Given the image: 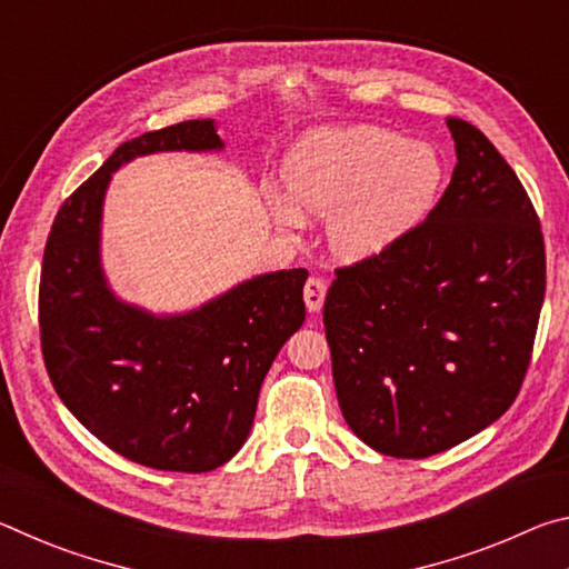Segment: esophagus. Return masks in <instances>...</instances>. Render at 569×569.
<instances>
[{
    "label": "esophagus",
    "mask_w": 569,
    "mask_h": 569,
    "mask_svg": "<svg viewBox=\"0 0 569 569\" xmlns=\"http://www.w3.org/2000/svg\"><path fill=\"white\" fill-rule=\"evenodd\" d=\"M326 288H329V283H326V278L321 276H311L303 286V301H306V308L311 313L321 311L323 306V298H326Z\"/></svg>",
    "instance_id": "34e87169"
}]
</instances>
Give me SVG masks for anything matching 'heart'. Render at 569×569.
<instances>
[{
    "instance_id": "heart-1",
    "label": "heart",
    "mask_w": 569,
    "mask_h": 569,
    "mask_svg": "<svg viewBox=\"0 0 569 569\" xmlns=\"http://www.w3.org/2000/svg\"><path fill=\"white\" fill-rule=\"evenodd\" d=\"M445 160L399 132L356 128L308 138L286 166V186L306 213L331 218V243L343 256H373L397 243L437 206ZM273 213L301 228L303 213L273 198Z\"/></svg>"
}]
</instances>
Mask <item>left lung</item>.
I'll use <instances>...</instances> for the list:
<instances>
[{
    "mask_svg": "<svg viewBox=\"0 0 569 569\" xmlns=\"http://www.w3.org/2000/svg\"><path fill=\"white\" fill-rule=\"evenodd\" d=\"M447 124L457 166L445 196L397 243L336 268L323 303L343 419L397 459L457 447L512 407L545 301L525 186L485 132Z\"/></svg>",
    "mask_w": 569,
    "mask_h": 569,
    "instance_id": "1",
    "label": "left lung"
}]
</instances>
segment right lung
Masks as SVG:
<instances>
[{
  "mask_svg": "<svg viewBox=\"0 0 569 569\" xmlns=\"http://www.w3.org/2000/svg\"><path fill=\"white\" fill-rule=\"evenodd\" d=\"M216 148L213 120L122 142L57 210L42 258L40 343L54 391L104 447L160 471L200 475L243 447L266 373L306 319V268L258 276L172 319L104 286L98 243L112 170L158 150Z\"/></svg>",
  "mask_w": 569,
  "mask_h": 569,
  "instance_id": "1",
  "label": "right lung"
}]
</instances>
